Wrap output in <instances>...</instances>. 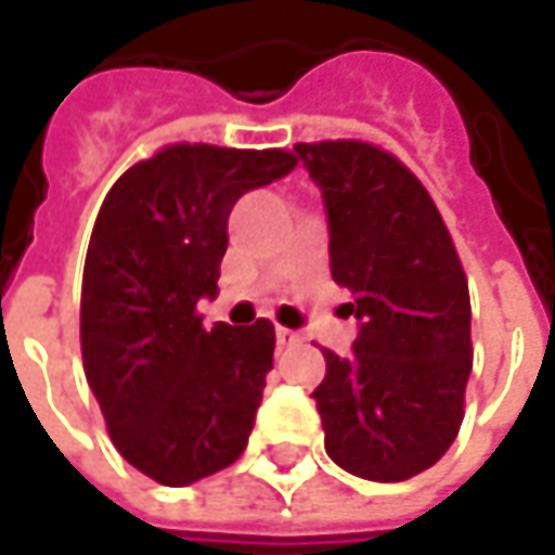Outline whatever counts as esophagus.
Segmentation results:
<instances>
[{
    "mask_svg": "<svg viewBox=\"0 0 555 555\" xmlns=\"http://www.w3.org/2000/svg\"><path fill=\"white\" fill-rule=\"evenodd\" d=\"M299 343H302L299 333L287 331V327H278V346H281V349H293V346H299Z\"/></svg>",
    "mask_w": 555,
    "mask_h": 555,
    "instance_id": "obj_1",
    "label": "esophagus"
}]
</instances>
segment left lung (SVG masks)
I'll use <instances>...</instances> for the list:
<instances>
[{"label":"left lung","mask_w":555,"mask_h":555,"mask_svg":"<svg viewBox=\"0 0 555 555\" xmlns=\"http://www.w3.org/2000/svg\"><path fill=\"white\" fill-rule=\"evenodd\" d=\"M321 188L331 271L352 293V352L324 349L311 392L324 448L358 479L404 481L454 444L473 371L469 287L436 203L392 154L364 141L296 144Z\"/></svg>","instance_id":"8db88e82"}]
</instances>
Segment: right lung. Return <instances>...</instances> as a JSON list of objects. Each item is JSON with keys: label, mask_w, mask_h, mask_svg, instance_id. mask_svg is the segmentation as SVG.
Here are the masks:
<instances>
[{"label": "right lung", "mask_w": 555, "mask_h": 555, "mask_svg": "<svg viewBox=\"0 0 555 555\" xmlns=\"http://www.w3.org/2000/svg\"><path fill=\"white\" fill-rule=\"evenodd\" d=\"M293 169L287 151L172 144L101 203L82 271V367L117 451L160 485L201 481L244 454L274 327L206 331L197 302L216 296L234 203Z\"/></svg>", "instance_id": "right-lung-1"}]
</instances>
